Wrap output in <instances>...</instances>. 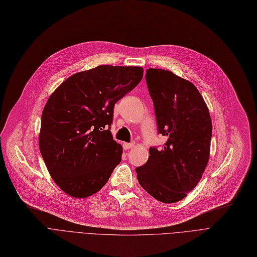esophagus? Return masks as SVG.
I'll list each match as a JSON object with an SVG mask.
<instances>
[{
	"instance_id": "obj_1",
	"label": "esophagus",
	"mask_w": 257,
	"mask_h": 257,
	"mask_svg": "<svg viewBox=\"0 0 257 257\" xmlns=\"http://www.w3.org/2000/svg\"><path fill=\"white\" fill-rule=\"evenodd\" d=\"M133 146H134V143H124V144H123V147H124L125 150L131 149V148H132Z\"/></svg>"
}]
</instances>
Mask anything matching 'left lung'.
Instances as JSON below:
<instances>
[{
    "instance_id": "left-lung-1",
    "label": "left lung",
    "mask_w": 257,
    "mask_h": 257,
    "mask_svg": "<svg viewBox=\"0 0 257 257\" xmlns=\"http://www.w3.org/2000/svg\"><path fill=\"white\" fill-rule=\"evenodd\" d=\"M146 82L153 100L163 149L151 147L147 163L137 168L144 190L163 203H175L198 184L207 166L211 118L197 87L174 73L148 69Z\"/></svg>"
}]
</instances>
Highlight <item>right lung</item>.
Returning a JSON list of instances; mask_svg holds the SVG:
<instances>
[{"mask_svg":"<svg viewBox=\"0 0 257 257\" xmlns=\"http://www.w3.org/2000/svg\"><path fill=\"white\" fill-rule=\"evenodd\" d=\"M141 66L99 65L67 78L48 99L39 150L53 180L69 196L99 192L120 163L113 141V106L143 78Z\"/></svg>","mask_w":257,"mask_h":257,"instance_id":"right-lung-1","label":"right lung"}]
</instances>
